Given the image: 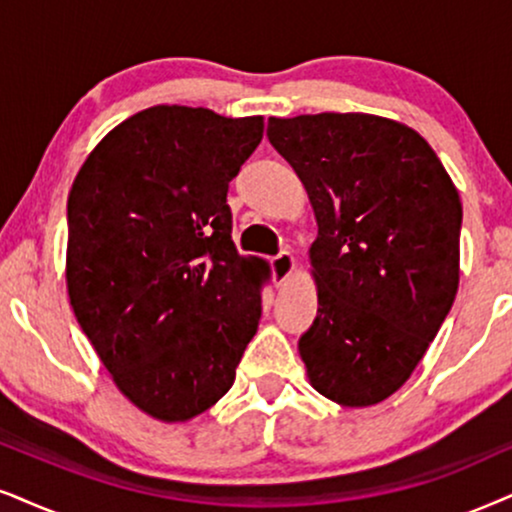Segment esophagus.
Returning <instances> with one entry per match:
<instances>
[{
    "label": "esophagus",
    "mask_w": 512,
    "mask_h": 512,
    "mask_svg": "<svg viewBox=\"0 0 512 512\" xmlns=\"http://www.w3.org/2000/svg\"><path fill=\"white\" fill-rule=\"evenodd\" d=\"M293 269H295V257L290 255L288 250L278 252L274 260H271V274H274L276 286H283V283L288 281V276L293 274Z\"/></svg>",
    "instance_id": "34e87169"
}]
</instances>
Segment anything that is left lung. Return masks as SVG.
Returning a JSON list of instances; mask_svg holds the SVG:
<instances>
[{
  "mask_svg": "<svg viewBox=\"0 0 512 512\" xmlns=\"http://www.w3.org/2000/svg\"><path fill=\"white\" fill-rule=\"evenodd\" d=\"M312 200L319 309L300 338L314 390L371 406L409 380L458 290L463 208L428 141L364 113L269 118Z\"/></svg>",
  "mask_w": 512,
  "mask_h": 512,
  "instance_id": "8db88e82",
  "label": "left lung"
}]
</instances>
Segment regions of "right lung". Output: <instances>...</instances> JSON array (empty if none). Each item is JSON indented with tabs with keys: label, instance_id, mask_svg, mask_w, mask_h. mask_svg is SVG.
Returning <instances> with one entry per match:
<instances>
[{
	"label": "right lung",
	"instance_id": "1",
	"mask_svg": "<svg viewBox=\"0 0 512 512\" xmlns=\"http://www.w3.org/2000/svg\"><path fill=\"white\" fill-rule=\"evenodd\" d=\"M264 120L153 106L118 125L68 196V295L120 392L189 420L234 385L262 316V264L231 238L229 181Z\"/></svg>",
	"mask_w": 512,
	"mask_h": 512
}]
</instances>
